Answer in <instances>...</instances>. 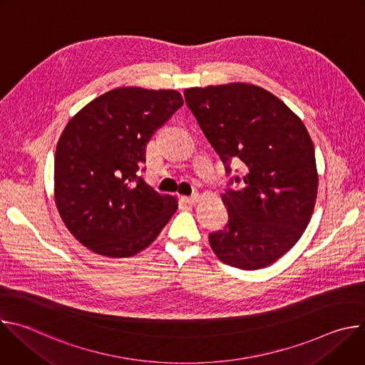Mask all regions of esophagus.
<instances>
[{
  "label": "esophagus",
  "mask_w": 365,
  "mask_h": 365,
  "mask_svg": "<svg viewBox=\"0 0 365 365\" xmlns=\"http://www.w3.org/2000/svg\"><path fill=\"white\" fill-rule=\"evenodd\" d=\"M182 200L187 205H195L197 200H199V196L197 195H193V196H182Z\"/></svg>",
  "instance_id": "esophagus-1"
}]
</instances>
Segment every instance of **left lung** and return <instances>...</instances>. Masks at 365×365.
Listing matches in <instances>:
<instances>
[{
  "label": "left lung",
  "mask_w": 365,
  "mask_h": 365,
  "mask_svg": "<svg viewBox=\"0 0 365 365\" xmlns=\"http://www.w3.org/2000/svg\"><path fill=\"white\" fill-rule=\"evenodd\" d=\"M185 98L227 173L232 160L245 170V186L221 195L228 222L210 234L211 248L228 266L264 269L299 241L314 214L319 185L314 143L303 121L262 86H196L185 89Z\"/></svg>",
  "instance_id": "1"
}]
</instances>
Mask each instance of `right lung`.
<instances>
[{"label": "right lung", "instance_id": "right-lung-1", "mask_svg": "<svg viewBox=\"0 0 365 365\" xmlns=\"http://www.w3.org/2000/svg\"><path fill=\"white\" fill-rule=\"evenodd\" d=\"M183 106L175 89L115 88L66 124L55 154V202L69 232L110 258L147 248L178 211L140 176L155 130Z\"/></svg>", "mask_w": 365, "mask_h": 365}]
</instances>
